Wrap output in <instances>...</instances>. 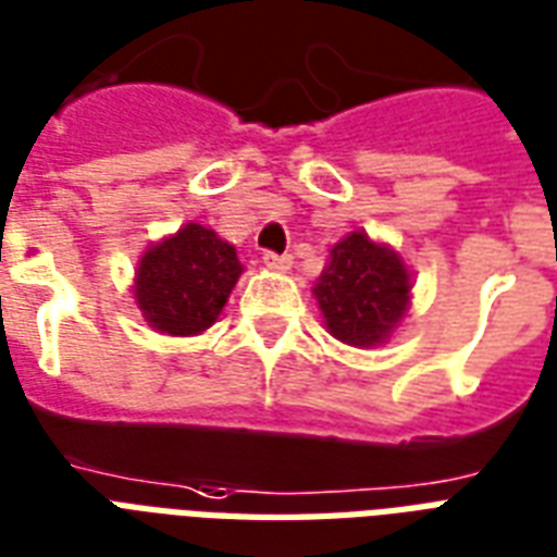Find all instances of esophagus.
Returning <instances> with one entry per match:
<instances>
[{"instance_id":"1","label":"esophagus","mask_w":557,"mask_h":557,"mask_svg":"<svg viewBox=\"0 0 557 557\" xmlns=\"http://www.w3.org/2000/svg\"><path fill=\"white\" fill-rule=\"evenodd\" d=\"M263 263L270 267V270H290V263H294V258L290 255H278V252H263Z\"/></svg>"}]
</instances>
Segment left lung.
I'll use <instances>...</instances> for the list:
<instances>
[{
  "instance_id": "left-lung-1",
  "label": "left lung",
  "mask_w": 557,
  "mask_h": 557,
  "mask_svg": "<svg viewBox=\"0 0 557 557\" xmlns=\"http://www.w3.org/2000/svg\"><path fill=\"white\" fill-rule=\"evenodd\" d=\"M411 275L403 258L363 232L343 237L313 287L329 332L349 346H379L408 308Z\"/></svg>"
}]
</instances>
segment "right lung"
Returning <instances> with one entry per match:
<instances>
[{"label": "right lung", "mask_w": 557, "mask_h": 557, "mask_svg": "<svg viewBox=\"0 0 557 557\" xmlns=\"http://www.w3.org/2000/svg\"><path fill=\"white\" fill-rule=\"evenodd\" d=\"M240 273L234 246L205 225L187 223L146 249L137 267L135 299L152 329L187 337L216 323Z\"/></svg>", "instance_id": "right-lung-1"}]
</instances>
